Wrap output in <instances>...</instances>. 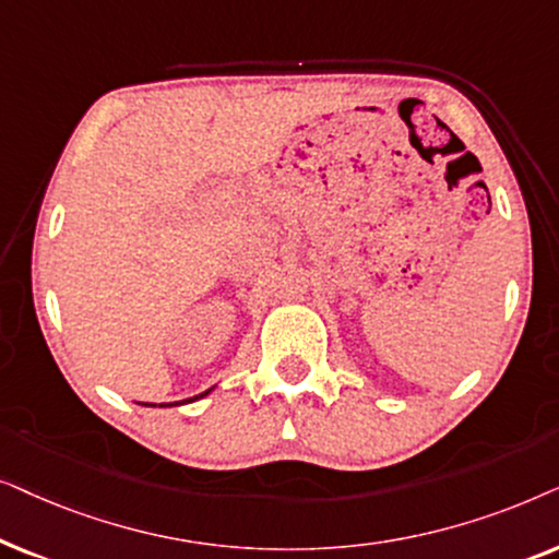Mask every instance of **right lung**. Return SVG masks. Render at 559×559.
Returning <instances> with one entry per match:
<instances>
[{
    "instance_id": "add662e5",
    "label": "right lung",
    "mask_w": 559,
    "mask_h": 559,
    "mask_svg": "<svg viewBox=\"0 0 559 559\" xmlns=\"http://www.w3.org/2000/svg\"><path fill=\"white\" fill-rule=\"evenodd\" d=\"M206 393H210V391H204V393H199V396H193V399H202V396H206ZM193 399H189V401H193ZM176 404H178V401H176ZM181 404H183V401H181ZM147 406V404H145ZM151 406H155V404H151ZM163 406V404H160ZM170 406H174V404H170Z\"/></svg>"
}]
</instances>
